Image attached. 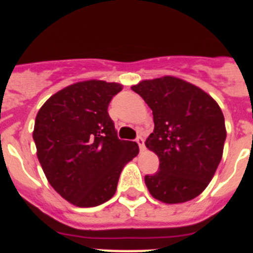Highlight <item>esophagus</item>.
<instances>
[{
    "label": "esophagus",
    "mask_w": 253,
    "mask_h": 253,
    "mask_svg": "<svg viewBox=\"0 0 253 253\" xmlns=\"http://www.w3.org/2000/svg\"><path fill=\"white\" fill-rule=\"evenodd\" d=\"M135 142L138 143V146H139L140 151H143V149H144V139H143L142 137H138L137 139H135Z\"/></svg>",
    "instance_id": "1"
}]
</instances>
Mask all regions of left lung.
I'll return each instance as SVG.
<instances>
[{"instance_id":"obj_1","label":"left lung","mask_w":253,"mask_h":253,"mask_svg":"<svg viewBox=\"0 0 253 253\" xmlns=\"http://www.w3.org/2000/svg\"><path fill=\"white\" fill-rule=\"evenodd\" d=\"M131 90L153 114L146 146L160 158V171L144 177L149 193L166 204L193 200L222 160L227 131L220 107L202 88L172 76L144 80Z\"/></svg>"}]
</instances>
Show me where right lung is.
I'll use <instances>...</instances> for the list:
<instances>
[{
	"mask_svg": "<svg viewBox=\"0 0 253 253\" xmlns=\"http://www.w3.org/2000/svg\"><path fill=\"white\" fill-rule=\"evenodd\" d=\"M122 90L115 82H77L50 96L37 114L38 160L51 187L76 207L110 200L123 167L139 152L135 142L118 138L107 113Z\"/></svg>",
	"mask_w": 253,
	"mask_h": 253,
	"instance_id": "1",
	"label": "right lung"
}]
</instances>
